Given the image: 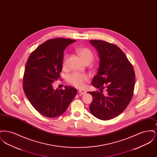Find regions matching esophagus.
<instances>
[{
	"label": "esophagus",
	"instance_id": "1",
	"mask_svg": "<svg viewBox=\"0 0 157 157\" xmlns=\"http://www.w3.org/2000/svg\"><path fill=\"white\" fill-rule=\"evenodd\" d=\"M78 92H79V94H81V95H83V94H85L86 93V92L85 90H79Z\"/></svg>",
	"mask_w": 157,
	"mask_h": 157
}]
</instances>
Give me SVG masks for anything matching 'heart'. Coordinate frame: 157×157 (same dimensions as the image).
Instances as JSON below:
<instances>
[{"instance_id": "b5f03b06", "label": "heart", "mask_w": 157, "mask_h": 157, "mask_svg": "<svg viewBox=\"0 0 157 157\" xmlns=\"http://www.w3.org/2000/svg\"><path fill=\"white\" fill-rule=\"evenodd\" d=\"M76 52L81 57L82 60L85 62L87 61L92 62L94 56L92 51L87 48H79L76 49ZM68 55L66 54L63 59L62 67L66 69L67 67ZM89 79L88 76L85 74H81L78 72H73L67 76V82L76 88H82L84 86L85 82Z\"/></svg>"}]
</instances>
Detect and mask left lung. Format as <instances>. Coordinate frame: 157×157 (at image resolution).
<instances>
[{
    "instance_id": "1",
    "label": "left lung",
    "mask_w": 157,
    "mask_h": 157,
    "mask_svg": "<svg viewBox=\"0 0 157 157\" xmlns=\"http://www.w3.org/2000/svg\"><path fill=\"white\" fill-rule=\"evenodd\" d=\"M98 52L99 67L92 85L106 88L107 95L99 91L88 92L92 96L90 112L101 120H111L123 112L129 104L134 90V70L118 46L101 40H90Z\"/></svg>"
}]
</instances>
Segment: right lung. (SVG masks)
Segmentation results:
<instances>
[{
    "mask_svg": "<svg viewBox=\"0 0 157 157\" xmlns=\"http://www.w3.org/2000/svg\"><path fill=\"white\" fill-rule=\"evenodd\" d=\"M75 41L61 37L49 39L31 53L27 60L23 79L24 92L33 108L46 117L63 113L76 95V89L72 86L59 90L53 87L62 72L63 51Z\"/></svg>",
    "mask_w": 157,
    "mask_h": 157,
    "instance_id": "right-lung-1",
    "label": "right lung"
}]
</instances>
